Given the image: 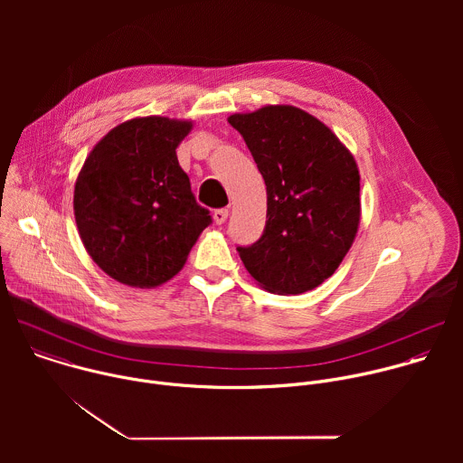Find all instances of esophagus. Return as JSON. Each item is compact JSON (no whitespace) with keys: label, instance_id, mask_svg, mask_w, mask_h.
I'll use <instances>...</instances> for the list:
<instances>
[{"label":"esophagus","instance_id":"esophagus-1","mask_svg":"<svg viewBox=\"0 0 463 463\" xmlns=\"http://www.w3.org/2000/svg\"><path fill=\"white\" fill-rule=\"evenodd\" d=\"M213 216H214L216 225H222V223H225L227 218H229V209H216Z\"/></svg>","mask_w":463,"mask_h":463}]
</instances>
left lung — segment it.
Returning <instances> with one entry per match:
<instances>
[{"label": "left lung", "instance_id": "8db88e82", "mask_svg": "<svg viewBox=\"0 0 463 463\" xmlns=\"http://www.w3.org/2000/svg\"><path fill=\"white\" fill-rule=\"evenodd\" d=\"M236 128L266 181L261 238L238 247L249 275L271 293L300 295L332 277L361 220V175L352 152L317 117L288 106L234 113Z\"/></svg>", "mask_w": 463, "mask_h": 463}]
</instances>
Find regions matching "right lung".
<instances>
[{
    "mask_svg": "<svg viewBox=\"0 0 463 463\" xmlns=\"http://www.w3.org/2000/svg\"><path fill=\"white\" fill-rule=\"evenodd\" d=\"M192 120L137 117L93 146L75 183L80 240L113 280L150 289L174 279L211 225L195 203L175 148Z\"/></svg>",
    "mask_w": 463,
    "mask_h": 463,
    "instance_id": "right-lung-1",
    "label": "right lung"
}]
</instances>
